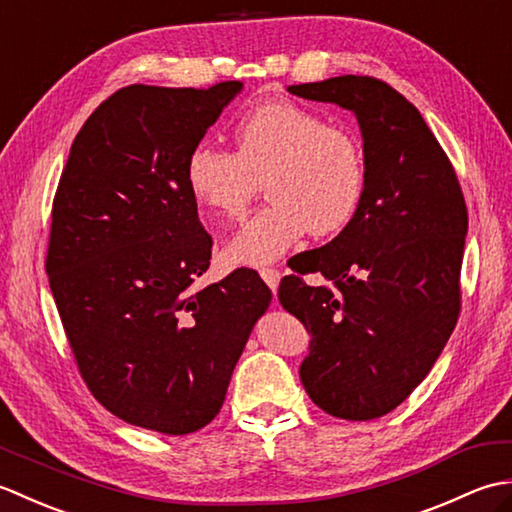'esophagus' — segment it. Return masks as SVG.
I'll return each mask as SVG.
<instances>
[{
    "label": "esophagus",
    "mask_w": 512,
    "mask_h": 512,
    "mask_svg": "<svg viewBox=\"0 0 512 512\" xmlns=\"http://www.w3.org/2000/svg\"><path fill=\"white\" fill-rule=\"evenodd\" d=\"M259 275H262V279L268 284V288L273 290V295L277 292V286H279V279H281V273L277 268H262L259 270Z\"/></svg>",
    "instance_id": "1"
}]
</instances>
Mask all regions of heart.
I'll list each match as a JSON object with an SVG mask.
<instances>
[{
    "mask_svg": "<svg viewBox=\"0 0 512 512\" xmlns=\"http://www.w3.org/2000/svg\"><path fill=\"white\" fill-rule=\"evenodd\" d=\"M235 151L193 145L184 160L191 198L215 220H237L259 187L270 204L228 239L233 266L275 262L308 231L334 235L365 195V156L356 136L290 99L262 101L233 125Z\"/></svg>",
    "mask_w": 512,
    "mask_h": 512,
    "instance_id": "obj_1",
    "label": "heart"
}]
</instances>
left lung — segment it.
<instances>
[{"mask_svg": "<svg viewBox=\"0 0 512 512\" xmlns=\"http://www.w3.org/2000/svg\"><path fill=\"white\" fill-rule=\"evenodd\" d=\"M350 110L363 136L365 195L330 244L292 259L279 301L306 325L301 383L334 418L394 411L431 372L458 323L469 228L458 176L420 112L374 76L290 85ZM321 272L332 289L308 287Z\"/></svg>", "mask_w": 512, "mask_h": 512, "instance_id": "obj_1", "label": "left lung"}]
</instances>
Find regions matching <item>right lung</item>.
I'll return each mask as SVG.
<instances>
[{
	"mask_svg": "<svg viewBox=\"0 0 512 512\" xmlns=\"http://www.w3.org/2000/svg\"><path fill=\"white\" fill-rule=\"evenodd\" d=\"M242 88L118 90L76 134L52 202L46 273L79 372L107 411L167 436L220 413L273 299L250 268L195 286L213 239L184 160Z\"/></svg>",
	"mask_w": 512,
	"mask_h": 512,
	"instance_id": "add662e5",
	"label": "right lung"
}]
</instances>
